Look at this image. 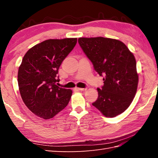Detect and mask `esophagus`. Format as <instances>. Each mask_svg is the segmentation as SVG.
Listing matches in <instances>:
<instances>
[{
	"label": "esophagus",
	"mask_w": 158,
	"mask_h": 158,
	"mask_svg": "<svg viewBox=\"0 0 158 158\" xmlns=\"http://www.w3.org/2000/svg\"><path fill=\"white\" fill-rule=\"evenodd\" d=\"M77 90H79V91H85L87 89V88H77Z\"/></svg>",
	"instance_id": "esophagus-1"
}]
</instances>
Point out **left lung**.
Returning a JSON list of instances; mask_svg holds the SVG:
<instances>
[{"label":"left lung","instance_id":"1","mask_svg":"<svg viewBox=\"0 0 158 158\" xmlns=\"http://www.w3.org/2000/svg\"><path fill=\"white\" fill-rule=\"evenodd\" d=\"M78 42L96 71L104 76V85L92 105L103 115L114 117L128 108L136 95L139 83L135 56L117 39L105 37L79 38Z\"/></svg>","mask_w":158,"mask_h":158}]
</instances>
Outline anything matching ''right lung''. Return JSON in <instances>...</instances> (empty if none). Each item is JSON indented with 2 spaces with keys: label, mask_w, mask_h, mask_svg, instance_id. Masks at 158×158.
I'll return each mask as SVG.
<instances>
[{
  "label": "right lung",
  "mask_w": 158,
  "mask_h": 158,
  "mask_svg": "<svg viewBox=\"0 0 158 158\" xmlns=\"http://www.w3.org/2000/svg\"><path fill=\"white\" fill-rule=\"evenodd\" d=\"M77 41V38L48 39L26 53L18 69L20 95L35 115L49 119L68 105L72 90L60 88L56 83L60 66Z\"/></svg>",
  "instance_id": "right-lung-1"
}]
</instances>
